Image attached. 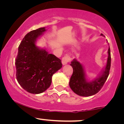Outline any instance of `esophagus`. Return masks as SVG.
Here are the masks:
<instances>
[{"mask_svg":"<svg viewBox=\"0 0 124 124\" xmlns=\"http://www.w3.org/2000/svg\"><path fill=\"white\" fill-rule=\"evenodd\" d=\"M70 56L69 55V54H67V55L64 56V57L62 58V64H63V65H65V64L68 63L69 62H70Z\"/></svg>","mask_w":124,"mask_h":124,"instance_id":"obj_1","label":"esophagus"}]
</instances>
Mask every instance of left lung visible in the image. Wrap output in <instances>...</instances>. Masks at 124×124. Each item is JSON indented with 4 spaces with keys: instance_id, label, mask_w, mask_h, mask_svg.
Returning <instances> with one entry per match:
<instances>
[{
    "instance_id": "obj_1",
    "label": "left lung",
    "mask_w": 124,
    "mask_h": 124,
    "mask_svg": "<svg viewBox=\"0 0 124 124\" xmlns=\"http://www.w3.org/2000/svg\"><path fill=\"white\" fill-rule=\"evenodd\" d=\"M103 35V34H101ZM108 56L106 68L102 73L92 81L88 82L85 77L84 70L80 62L76 59L71 62L70 65L73 69V72L69 81V86L76 94L82 96H90L99 92L107 79L111 68V52L109 47Z\"/></svg>"
}]
</instances>
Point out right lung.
Instances as JSON below:
<instances>
[{"instance_id": "right-lung-1", "label": "right lung", "mask_w": 124, "mask_h": 124, "mask_svg": "<svg viewBox=\"0 0 124 124\" xmlns=\"http://www.w3.org/2000/svg\"><path fill=\"white\" fill-rule=\"evenodd\" d=\"M45 31V28H40L27 34L18 46L15 60L17 80L31 94L46 90L51 84L52 75L62 67L60 59L35 46L37 38Z\"/></svg>"}]
</instances>
